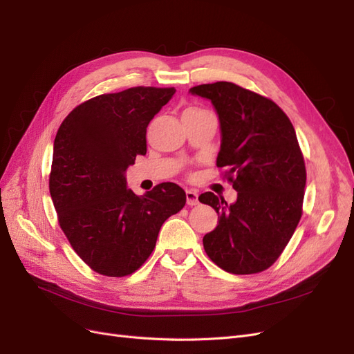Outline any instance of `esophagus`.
Segmentation results:
<instances>
[{
    "label": "esophagus",
    "mask_w": 354,
    "mask_h": 354,
    "mask_svg": "<svg viewBox=\"0 0 354 354\" xmlns=\"http://www.w3.org/2000/svg\"><path fill=\"white\" fill-rule=\"evenodd\" d=\"M198 194L195 190H186V201H187V205L189 207H194V205H198L199 203V199H198Z\"/></svg>",
    "instance_id": "obj_1"
}]
</instances>
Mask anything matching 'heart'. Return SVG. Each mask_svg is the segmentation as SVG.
<instances>
[{
	"mask_svg": "<svg viewBox=\"0 0 354 354\" xmlns=\"http://www.w3.org/2000/svg\"><path fill=\"white\" fill-rule=\"evenodd\" d=\"M186 112H201V109H196V108H190V109H187ZM185 112V113H186Z\"/></svg>",
	"mask_w": 354,
	"mask_h": 354,
	"instance_id": "obj_1",
	"label": "heart"
}]
</instances>
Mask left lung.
<instances>
[{
	"label": "left lung",
	"instance_id": "obj_1",
	"mask_svg": "<svg viewBox=\"0 0 354 354\" xmlns=\"http://www.w3.org/2000/svg\"><path fill=\"white\" fill-rule=\"evenodd\" d=\"M192 94L209 99L221 128L217 167L238 192L227 205L211 192L202 203L220 214L203 236L212 263L233 274L260 273L279 259L303 216L306 164L294 127L273 100L226 81Z\"/></svg>",
	"mask_w": 354,
	"mask_h": 354
}]
</instances>
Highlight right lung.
Here are the masks:
<instances>
[{
    "label": "right lung",
    "instance_id": "obj_1",
    "mask_svg": "<svg viewBox=\"0 0 354 354\" xmlns=\"http://www.w3.org/2000/svg\"><path fill=\"white\" fill-rule=\"evenodd\" d=\"M174 87H133L78 104L59 127L50 195L59 226L91 270L124 277L152 254L164 221L186 203L176 183L145 195L127 187L124 173L146 155V128Z\"/></svg>",
    "mask_w": 354,
    "mask_h": 354
}]
</instances>
